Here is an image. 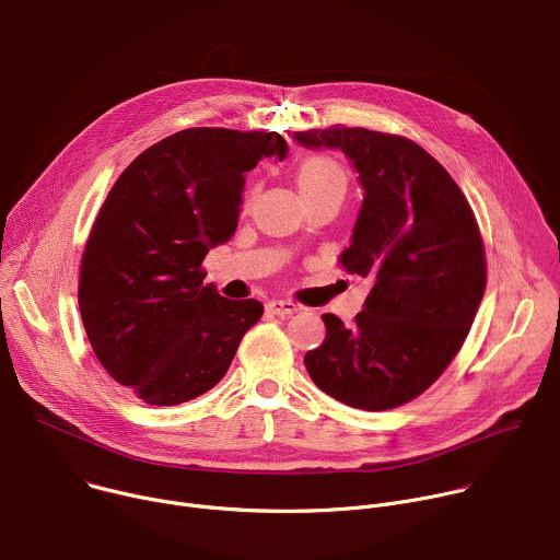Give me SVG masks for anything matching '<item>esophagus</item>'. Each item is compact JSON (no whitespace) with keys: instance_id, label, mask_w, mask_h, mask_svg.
I'll return each mask as SVG.
<instances>
[{"instance_id":"esophagus-1","label":"esophagus","mask_w":560,"mask_h":560,"mask_svg":"<svg viewBox=\"0 0 560 560\" xmlns=\"http://www.w3.org/2000/svg\"><path fill=\"white\" fill-rule=\"evenodd\" d=\"M266 307H268V312H272V314H277V316H290V314H294V312L301 310L296 303L283 301V299H272V301H268Z\"/></svg>"}]
</instances>
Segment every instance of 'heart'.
Returning a JSON list of instances; mask_svg holds the SVG:
<instances>
[{
	"label": "heart",
	"mask_w": 560,
	"mask_h": 560,
	"mask_svg": "<svg viewBox=\"0 0 560 560\" xmlns=\"http://www.w3.org/2000/svg\"><path fill=\"white\" fill-rule=\"evenodd\" d=\"M299 189H323V186H342L345 189V173L329 158H310L301 164L296 173Z\"/></svg>",
	"instance_id": "obj_1"
}]
</instances>
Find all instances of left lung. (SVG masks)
I'll return each instance as SVG.
<instances>
[{"mask_svg":"<svg viewBox=\"0 0 560 560\" xmlns=\"http://www.w3.org/2000/svg\"><path fill=\"white\" fill-rule=\"evenodd\" d=\"M294 140L342 151L358 173L364 196L338 261L371 281L353 325L323 314L305 369L347 407H400L442 376L475 320L486 290L475 215L446 168L402 136L336 125Z\"/></svg>","mask_w":560,"mask_h":560,"instance_id":"obj_1","label":"left lung"}]
</instances>
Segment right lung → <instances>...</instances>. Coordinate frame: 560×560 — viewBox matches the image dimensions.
I'll list each match as a JSON object with an SVG mask.
<instances>
[{"label":"right lung","instance_id":"right-lung-1","mask_svg":"<svg viewBox=\"0 0 560 560\" xmlns=\"http://www.w3.org/2000/svg\"><path fill=\"white\" fill-rule=\"evenodd\" d=\"M272 155H288L277 131L194 127L142 151L112 186L83 253L79 307L107 374L147 405L213 389L261 318L259 301L205 285L202 261L233 237L246 173Z\"/></svg>","mask_w":560,"mask_h":560}]
</instances>
